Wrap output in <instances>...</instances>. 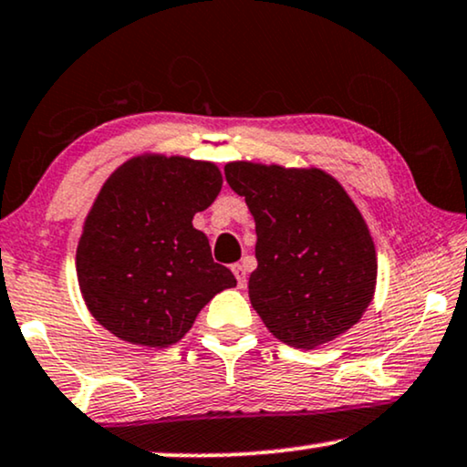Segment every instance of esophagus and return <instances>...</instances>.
Returning a JSON list of instances; mask_svg holds the SVG:
<instances>
[{"label":"esophagus","instance_id":"1","mask_svg":"<svg viewBox=\"0 0 467 467\" xmlns=\"http://www.w3.org/2000/svg\"><path fill=\"white\" fill-rule=\"evenodd\" d=\"M233 273H234V277H237V284H239V288H244L245 282H247V273H245V266H244V265H233Z\"/></svg>","mask_w":467,"mask_h":467}]
</instances>
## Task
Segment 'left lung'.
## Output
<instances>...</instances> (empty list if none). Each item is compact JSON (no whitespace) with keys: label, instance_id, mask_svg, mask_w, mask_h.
Segmentation results:
<instances>
[{"label":"left lung","instance_id":"1","mask_svg":"<svg viewBox=\"0 0 467 467\" xmlns=\"http://www.w3.org/2000/svg\"><path fill=\"white\" fill-rule=\"evenodd\" d=\"M226 182L256 222L250 301L284 344L312 350L357 325L374 298L378 258L363 215L320 169L230 161Z\"/></svg>","mask_w":467,"mask_h":467}]
</instances>
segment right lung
Instances as JSON below:
<instances>
[{"label": "right lung", "instance_id": "1", "mask_svg": "<svg viewBox=\"0 0 467 467\" xmlns=\"http://www.w3.org/2000/svg\"><path fill=\"white\" fill-rule=\"evenodd\" d=\"M222 190L211 161L139 155L102 185L77 247V275L93 318L136 346L177 344L217 292L237 285L192 226Z\"/></svg>", "mask_w": 467, "mask_h": 467}]
</instances>
